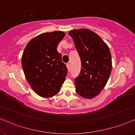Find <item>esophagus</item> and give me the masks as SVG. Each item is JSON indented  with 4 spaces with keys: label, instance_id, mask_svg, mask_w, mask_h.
Returning a JSON list of instances; mask_svg holds the SVG:
<instances>
[{
    "label": "esophagus",
    "instance_id": "1",
    "mask_svg": "<svg viewBox=\"0 0 135 135\" xmlns=\"http://www.w3.org/2000/svg\"><path fill=\"white\" fill-rule=\"evenodd\" d=\"M66 66H67V68H68V71H70V64H69L68 63V64H67V65H66Z\"/></svg>",
    "mask_w": 135,
    "mask_h": 135
}]
</instances>
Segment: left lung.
Here are the masks:
<instances>
[{"label":"left lung","mask_w":135,"mask_h":135,"mask_svg":"<svg viewBox=\"0 0 135 135\" xmlns=\"http://www.w3.org/2000/svg\"><path fill=\"white\" fill-rule=\"evenodd\" d=\"M81 60V70L75 78L76 92L92 99L107 84L112 71V56L108 46L96 33L89 29L69 32Z\"/></svg>","instance_id":"left-lung-1"}]
</instances>
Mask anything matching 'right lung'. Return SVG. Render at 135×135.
Wrapping results in <instances>:
<instances>
[{
    "label": "right lung",
    "mask_w": 135,
    "mask_h": 135,
    "mask_svg": "<svg viewBox=\"0 0 135 135\" xmlns=\"http://www.w3.org/2000/svg\"><path fill=\"white\" fill-rule=\"evenodd\" d=\"M64 36L61 31L43 33L31 39L24 50L23 70L28 84L39 96H55L64 81L68 69L57 50Z\"/></svg>",
    "instance_id": "1"
}]
</instances>
